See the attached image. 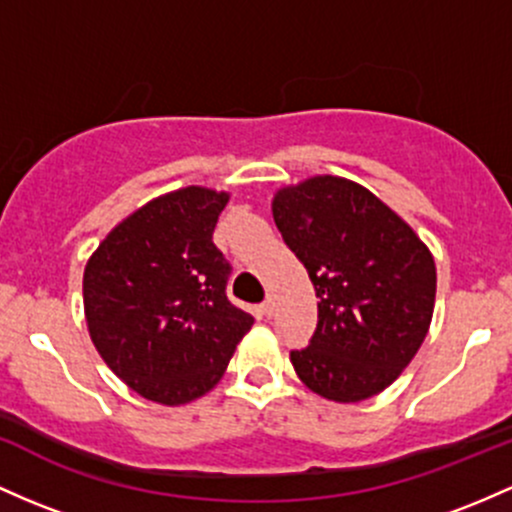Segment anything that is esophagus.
<instances>
[{"label": "esophagus", "instance_id": "obj_1", "mask_svg": "<svg viewBox=\"0 0 512 512\" xmlns=\"http://www.w3.org/2000/svg\"><path fill=\"white\" fill-rule=\"evenodd\" d=\"M274 311H277V299H274V296H267L265 303H262V313H265L267 318H272Z\"/></svg>", "mask_w": 512, "mask_h": 512}]
</instances>
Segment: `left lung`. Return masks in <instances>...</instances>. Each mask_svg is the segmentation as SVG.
<instances>
[{
	"mask_svg": "<svg viewBox=\"0 0 512 512\" xmlns=\"http://www.w3.org/2000/svg\"><path fill=\"white\" fill-rule=\"evenodd\" d=\"M272 216L318 296L311 345L291 352L299 379L335 403L389 389L430 330V247L379 196L335 174L277 189Z\"/></svg>",
	"mask_w": 512,
	"mask_h": 512,
	"instance_id": "left-lung-1",
	"label": "left lung"
}]
</instances>
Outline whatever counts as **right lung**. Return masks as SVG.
<instances>
[{
  "instance_id": "add662e5",
  "label": "right lung",
  "mask_w": 512,
  "mask_h": 512,
  "mask_svg": "<svg viewBox=\"0 0 512 512\" xmlns=\"http://www.w3.org/2000/svg\"><path fill=\"white\" fill-rule=\"evenodd\" d=\"M228 199L196 184L157 196L84 267L89 338L128 389L160 406L209 393L255 323L228 301L230 265L211 240Z\"/></svg>"
}]
</instances>
